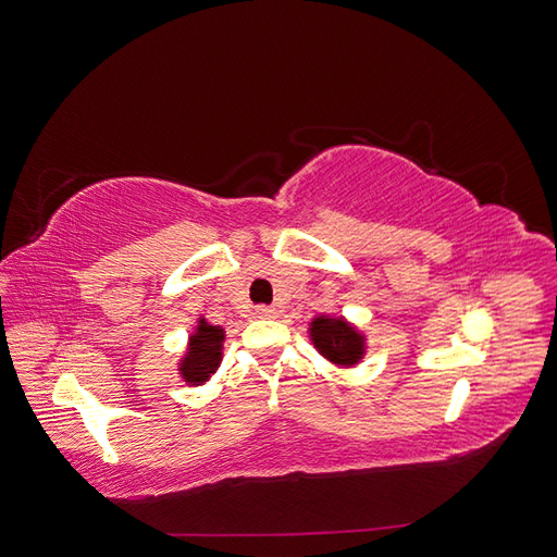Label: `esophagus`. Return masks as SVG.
<instances>
[{
    "label": "esophagus",
    "mask_w": 557,
    "mask_h": 557,
    "mask_svg": "<svg viewBox=\"0 0 557 557\" xmlns=\"http://www.w3.org/2000/svg\"><path fill=\"white\" fill-rule=\"evenodd\" d=\"M256 315H258V318H272V315H274V309H272V307H258V309H256Z\"/></svg>",
    "instance_id": "obj_1"
}]
</instances>
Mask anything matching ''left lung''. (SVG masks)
<instances>
[{"label":"left lung","instance_id":"1","mask_svg":"<svg viewBox=\"0 0 557 557\" xmlns=\"http://www.w3.org/2000/svg\"><path fill=\"white\" fill-rule=\"evenodd\" d=\"M309 339L320 356L336 367L358 364L367 352L364 334L344 315H315L309 323Z\"/></svg>","mask_w":557,"mask_h":557}]
</instances>
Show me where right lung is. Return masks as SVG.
I'll list each match as a JSON object with an SVG mask.
<instances>
[{
  "mask_svg": "<svg viewBox=\"0 0 557 557\" xmlns=\"http://www.w3.org/2000/svg\"><path fill=\"white\" fill-rule=\"evenodd\" d=\"M223 342L225 330L207 323V318H199L195 332L188 336V350L178 362L181 379L188 385H205L221 367Z\"/></svg>",
  "mask_w": 557,
  "mask_h": 557,
  "instance_id": "1",
  "label": "right lung"
}]
</instances>
